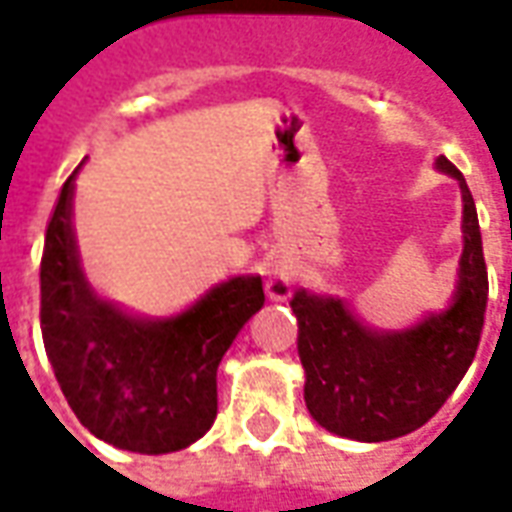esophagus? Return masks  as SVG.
Returning <instances> with one entry per match:
<instances>
[{
	"label": "esophagus",
	"mask_w": 512,
	"mask_h": 512,
	"mask_svg": "<svg viewBox=\"0 0 512 512\" xmlns=\"http://www.w3.org/2000/svg\"><path fill=\"white\" fill-rule=\"evenodd\" d=\"M268 296L274 301H285L290 296V277L285 271H268Z\"/></svg>",
	"instance_id": "esophagus-1"
}]
</instances>
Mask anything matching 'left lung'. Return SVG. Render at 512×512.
<instances>
[{"label":"left lung","instance_id":"8db88e82","mask_svg":"<svg viewBox=\"0 0 512 512\" xmlns=\"http://www.w3.org/2000/svg\"><path fill=\"white\" fill-rule=\"evenodd\" d=\"M436 169L458 180L463 197V255L447 310L430 312L411 329L381 332L337 296L299 288L290 299L299 321L307 408L321 428L343 439L389 441L422 428L477 354L488 304L477 208L452 161L439 156Z\"/></svg>","mask_w":512,"mask_h":512}]
</instances>
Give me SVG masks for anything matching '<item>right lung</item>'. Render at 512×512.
I'll return each instance as SVG.
<instances>
[{
  "instance_id": "right-lung-1",
  "label": "right lung",
  "mask_w": 512,
  "mask_h": 512,
  "mask_svg": "<svg viewBox=\"0 0 512 512\" xmlns=\"http://www.w3.org/2000/svg\"><path fill=\"white\" fill-rule=\"evenodd\" d=\"M76 172L54 205L40 260V329L54 376L79 422L106 444L178 452L216 419V370L263 307V279H227L172 318H145L98 296L71 219Z\"/></svg>"
}]
</instances>
